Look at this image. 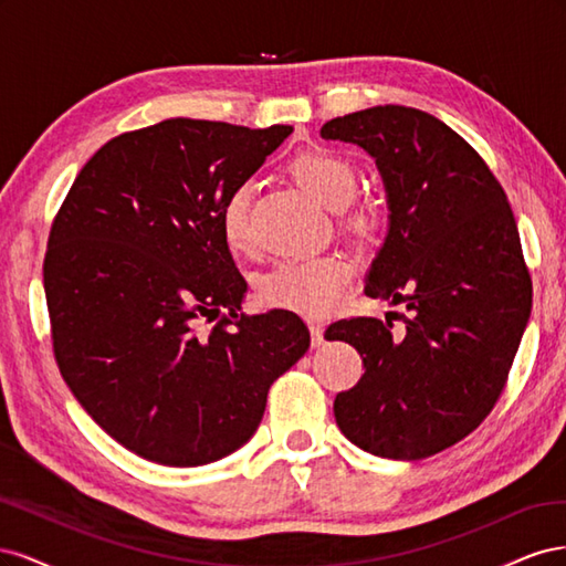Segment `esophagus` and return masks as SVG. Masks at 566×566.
Returning a JSON list of instances; mask_svg holds the SVG:
<instances>
[{"label":"esophagus","instance_id":"obj_1","mask_svg":"<svg viewBox=\"0 0 566 566\" xmlns=\"http://www.w3.org/2000/svg\"><path fill=\"white\" fill-rule=\"evenodd\" d=\"M310 333H312V347H321L323 345V325L310 323Z\"/></svg>","mask_w":566,"mask_h":566}]
</instances>
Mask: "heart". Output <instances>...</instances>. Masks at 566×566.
<instances>
[{
  "label": "heart",
  "instance_id": "obj_1",
  "mask_svg": "<svg viewBox=\"0 0 566 566\" xmlns=\"http://www.w3.org/2000/svg\"><path fill=\"white\" fill-rule=\"evenodd\" d=\"M290 175L325 208L339 210L354 198L358 175L356 167L335 150L314 148L290 163ZM219 227L224 243L233 252H245L252 245L250 227V191L238 186L227 196L219 210ZM339 227L347 233L368 241L380 227V214L368 205L342 210ZM352 281L349 264L339 256H306L287 260L273 269L260 285V297L279 310L295 312L310 318L328 316L339 304Z\"/></svg>",
  "mask_w": 566,
  "mask_h": 566
}]
</instances>
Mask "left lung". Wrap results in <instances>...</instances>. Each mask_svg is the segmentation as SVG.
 I'll return each instance as SVG.
<instances>
[{"label":"left lung","instance_id":"left-lung-1","mask_svg":"<svg viewBox=\"0 0 566 566\" xmlns=\"http://www.w3.org/2000/svg\"><path fill=\"white\" fill-rule=\"evenodd\" d=\"M321 136L378 163L391 214L366 295L408 310L401 331L389 316L325 331L366 368L335 397L337 427L373 455L430 458L484 422L520 349L531 273L515 214L486 160L430 113L375 106L331 119Z\"/></svg>","mask_w":566,"mask_h":566}]
</instances>
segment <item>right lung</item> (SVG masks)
<instances>
[{
    "mask_svg": "<svg viewBox=\"0 0 566 566\" xmlns=\"http://www.w3.org/2000/svg\"><path fill=\"white\" fill-rule=\"evenodd\" d=\"M290 132L188 117L125 132L51 221L56 366L101 430L150 462L198 468L241 449L273 380L310 349L297 314H241L248 285L219 227L227 196Z\"/></svg>",
    "mask_w": 566,
    "mask_h": 566,
    "instance_id": "add662e5",
    "label": "right lung"
}]
</instances>
